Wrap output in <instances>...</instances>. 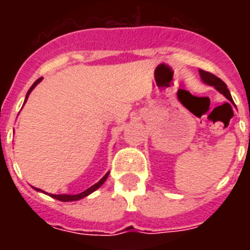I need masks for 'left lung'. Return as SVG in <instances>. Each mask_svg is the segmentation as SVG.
I'll return each instance as SVG.
<instances>
[{
    "mask_svg": "<svg viewBox=\"0 0 250 250\" xmlns=\"http://www.w3.org/2000/svg\"><path fill=\"white\" fill-rule=\"evenodd\" d=\"M198 72H200V76H201L202 82L205 84H209V85H213L215 89L218 90V92H221L223 96H225L229 101H231L233 104L232 101V97H231V93H229V88H227V85H226V83L223 82V80H221L218 76H215L214 74H211V72H208V71H204V70H198Z\"/></svg>",
    "mask_w": 250,
    "mask_h": 250,
    "instance_id": "8db88e82",
    "label": "left lung"
}]
</instances>
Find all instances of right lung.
Masks as SVG:
<instances>
[{
  "label": "right lung",
  "instance_id": "right-lung-1",
  "mask_svg": "<svg viewBox=\"0 0 250 250\" xmlns=\"http://www.w3.org/2000/svg\"><path fill=\"white\" fill-rule=\"evenodd\" d=\"M41 79H42V78H40V79H37L36 82H35V83L32 84V86L29 88V90H28V92H27V96H25L24 104H25V101H27V98H28L29 93L32 92V89H33V88H35V86L37 85V84L40 83ZM107 176H109V172H107V174H106L105 176H104V178H102L101 180H100V182L96 183L94 186L89 187L88 189H85V190H84V192H82V193H79V194H49V196H50V197H53V198H56V200H60V201H78V200H80V198L86 197L88 194H90V193H92V192H94V190H96V189H98V188H100V187H101L102 184L105 183V180H106V179H107ZM36 190L44 192V190L39 189V188H36ZM44 193H46V192H44Z\"/></svg>",
  "mask_w": 250,
  "mask_h": 250
}]
</instances>
